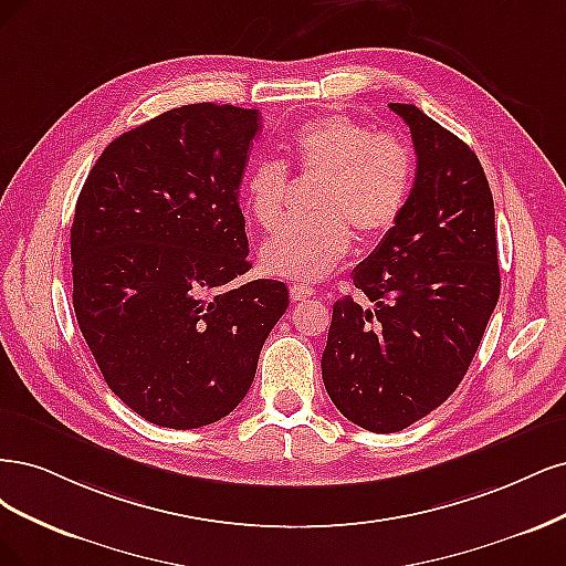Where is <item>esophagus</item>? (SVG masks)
<instances>
[{"label":"esophagus","mask_w":566,"mask_h":566,"mask_svg":"<svg viewBox=\"0 0 566 566\" xmlns=\"http://www.w3.org/2000/svg\"><path fill=\"white\" fill-rule=\"evenodd\" d=\"M313 294H315L313 286H307V284H291L289 286V296H291V301H294V303L305 301V298H310Z\"/></svg>","instance_id":"1"}]
</instances>
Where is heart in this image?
Returning a JSON list of instances; mask_svg holds the SVG:
<instances>
[{"label":"heart","mask_w":566,"mask_h":566,"mask_svg":"<svg viewBox=\"0 0 566 566\" xmlns=\"http://www.w3.org/2000/svg\"><path fill=\"white\" fill-rule=\"evenodd\" d=\"M289 161L301 176L319 178L313 221H286L289 174L282 161L261 159L244 176V209L261 228H275L261 247V265L284 280L317 282L350 253L353 233L378 242L402 218L411 184L413 153L390 132H374L348 115L303 122L289 136Z\"/></svg>","instance_id":"1"}]
</instances>
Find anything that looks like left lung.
<instances>
[{"label": "left lung", "instance_id": "obj_1", "mask_svg": "<svg viewBox=\"0 0 566 566\" xmlns=\"http://www.w3.org/2000/svg\"><path fill=\"white\" fill-rule=\"evenodd\" d=\"M407 209L353 270L322 355L336 409L371 432L405 430L459 388L501 294L494 199L478 155L416 105Z\"/></svg>", "mask_w": 566, "mask_h": 566}]
</instances>
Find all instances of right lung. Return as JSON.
<instances>
[{"instance_id":"1","label":"right lung","mask_w":566,"mask_h":566,"mask_svg":"<svg viewBox=\"0 0 566 566\" xmlns=\"http://www.w3.org/2000/svg\"><path fill=\"white\" fill-rule=\"evenodd\" d=\"M259 111L195 103L115 138L70 230L72 305L98 369L145 421L190 430L249 392L289 305L251 268L240 184Z\"/></svg>"}]
</instances>
